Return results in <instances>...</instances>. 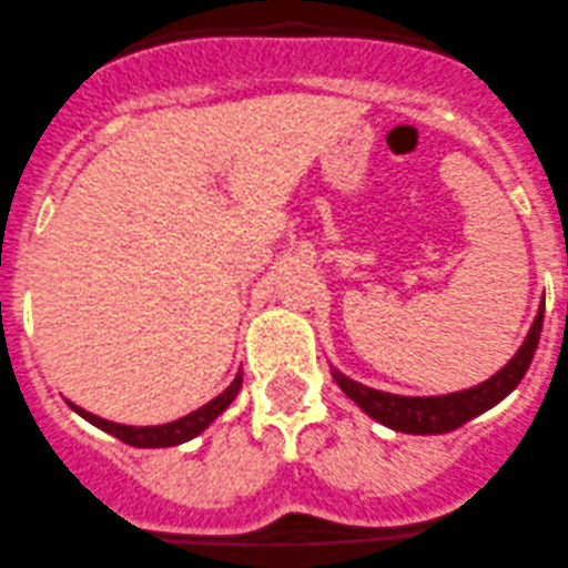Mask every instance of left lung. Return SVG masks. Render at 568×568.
<instances>
[{
    "label": "left lung",
    "mask_w": 568,
    "mask_h": 568,
    "mask_svg": "<svg viewBox=\"0 0 568 568\" xmlns=\"http://www.w3.org/2000/svg\"><path fill=\"white\" fill-rule=\"evenodd\" d=\"M544 326V304L538 306V315L532 321L530 332L518 345L513 359L505 368L496 371L490 379L479 382V385L468 387V390L446 393V396H396V393L376 390V387L354 382L332 365V376L339 385V390L356 404L365 415L379 420L382 426L396 432H407V435H443L457 426L468 424L471 418L483 415L485 409L496 407L501 398L510 396L524 379L527 368H530L532 354L538 348V337H541Z\"/></svg>",
    "instance_id": "8db88e82"
}]
</instances>
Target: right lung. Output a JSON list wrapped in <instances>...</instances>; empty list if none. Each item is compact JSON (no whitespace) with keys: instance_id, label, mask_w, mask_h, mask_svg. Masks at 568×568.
I'll list each match as a JSON object with an SVG mask.
<instances>
[{"instance_id":"obj_1","label":"right lung","mask_w":568,"mask_h":568,"mask_svg":"<svg viewBox=\"0 0 568 568\" xmlns=\"http://www.w3.org/2000/svg\"><path fill=\"white\" fill-rule=\"evenodd\" d=\"M240 387H242V371L234 376V382H231V385L225 387L220 396L212 398V402L203 404V407H197L194 413L183 415V418L170 420V424H159V426L113 424V420L100 418V415L89 413V409L78 407V404H72V402H69V407H72L74 413L80 415V418H85L89 424H94L97 429H102V432H108V435L119 437V440L128 443V446H136V449H166V446H181V443L197 437L200 432H206L209 426H212L214 420H217L220 415H223L225 409L231 407V402L236 398Z\"/></svg>"}]
</instances>
